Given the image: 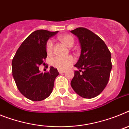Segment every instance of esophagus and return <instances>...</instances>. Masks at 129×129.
I'll list each match as a JSON object with an SVG mask.
<instances>
[{"label": "esophagus", "mask_w": 129, "mask_h": 129, "mask_svg": "<svg viewBox=\"0 0 129 129\" xmlns=\"http://www.w3.org/2000/svg\"><path fill=\"white\" fill-rule=\"evenodd\" d=\"M58 71H59V74H62V73H64L66 72L65 70H59Z\"/></svg>", "instance_id": "34e87169"}]
</instances>
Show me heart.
<instances>
[{
  "mask_svg": "<svg viewBox=\"0 0 129 129\" xmlns=\"http://www.w3.org/2000/svg\"><path fill=\"white\" fill-rule=\"evenodd\" d=\"M57 39L68 47H72L74 44V39L69 34L60 35L57 36ZM53 43L51 39L48 40L46 44V51L48 54L50 55L53 53ZM75 61L74 58L71 55L67 57L57 56L52 59V65L58 70H64L71 67Z\"/></svg>",
  "mask_w": 129,
  "mask_h": 129,
  "instance_id": "1",
  "label": "heart"
}]
</instances>
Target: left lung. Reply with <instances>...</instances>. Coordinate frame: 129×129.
<instances>
[{
  "label": "left lung",
  "instance_id": "8db88e82",
  "mask_svg": "<svg viewBox=\"0 0 129 129\" xmlns=\"http://www.w3.org/2000/svg\"><path fill=\"white\" fill-rule=\"evenodd\" d=\"M71 32L78 37L81 53L74 65L79 70L75 71L70 84L81 97L93 98L109 82L112 66L110 52L103 40L88 29L80 27Z\"/></svg>",
  "mask_w": 129,
  "mask_h": 129
}]
</instances>
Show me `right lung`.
I'll return each mask as SVG.
<instances>
[{
    "instance_id": "obj_1",
    "label": "right lung",
    "mask_w": 129,
    "mask_h": 129,
    "mask_svg": "<svg viewBox=\"0 0 129 129\" xmlns=\"http://www.w3.org/2000/svg\"><path fill=\"white\" fill-rule=\"evenodd\" d=\"M58 32L44 29L34 31L22 42L12 61V75L20 92L31 101H39L50 95L57 68L41 73L39 66L47 57L46 44L50 37Z\"/></svg>"
}]
</instances>
